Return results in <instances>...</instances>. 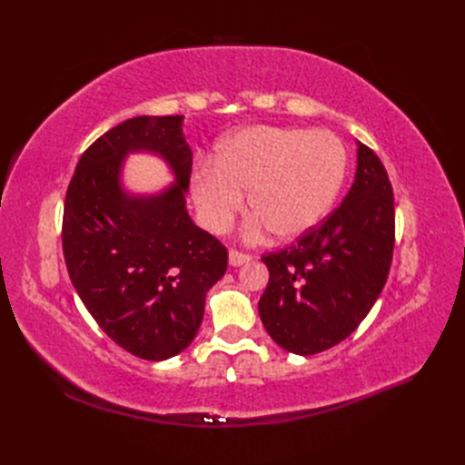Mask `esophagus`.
<instances>
[{
  "label": "esophagus",
  "mask_w": 465,
  "mask_h": 465,
  "mask_svg": "<svg viewBox=\"0 0 465 465\" xmlns=\"http://www.w3.org/2000/svg\"><path fill=\"white\" fill-rule=\"evenodd\" d=\"M250 260H252V256L244 254V252H238V250H231V252H229V263H231L232 267L244 265V263H248Z\"/></svg>",
  "instance_id": "esophagus-1"
}]
</instances>
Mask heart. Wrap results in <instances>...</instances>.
Here are the masks:
<instances>
[{
	"label": "heart",
	"mask_w": 465,
	"mask_h": 465,
	"mask_svg": "<svg viewBox=\"0 0 465 465\" xmlns=\"http://www.w3.org/2000/svg\"><path fill=\"white\" fill-rule=\"evenodd\" d=\"M347 157L328 130L252 125L227 135L213 163L192 173V198L205 227L227 231L244 207L277 241L312 231L330 213L345 178Z\"/></svg>",
	"instance_id": "heart-1"
}]
</instances>
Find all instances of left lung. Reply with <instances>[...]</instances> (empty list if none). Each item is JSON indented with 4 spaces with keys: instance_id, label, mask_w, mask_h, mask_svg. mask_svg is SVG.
Masks as SVG:
<instances>
[{
    "instance_id": "left-lung-1",
    "label": "left lung",
    "mask_w": 465,
    "mask_h": 465,
    "mask_svg": "<svg viewBox=\"0 0 465 465\" xmlns=\"http://www.w3.org/2000/svg\"><path fill=\"white\" fill-rule=\"evenodd\" d=\"M355 182L343 203L292 246L265 254L258 302L263 328L294 355H314L353 333L382 292L396 213L384 164L357 143Z\"/></svg>"
}]
</instances>
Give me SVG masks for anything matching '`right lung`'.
Segmentation results:
<instances>
[{"label": "right lung", "instance_id": "right-lung-1", "mask_svg": "<svg viewBox=\"0 0 465 465\" xmlns=\"http://www.w3.org/2000/svg\"><path fill=\"white\" fill-rule=\"evenodd\" d=\"M184 116H137L81 154L64 203L69 279L101 330L128 353L164 361L182 353L203 320L205 294L227 272V248L186 211L192 149ZM161 156L175 184L153 196L125 193L130 152Z\"/></svg>", "mask_w": 465, "mask_h": 465}]
</instances>
